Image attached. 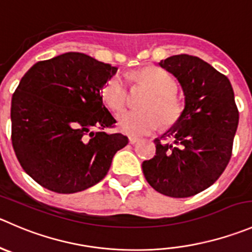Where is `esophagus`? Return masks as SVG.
<instances>
[{"label":"esophagus","mask_w":252,"mask_h":252,"mask_svg":"<svg viewBox=\"0 0 252 252\" xmlns=\"http://www.w3.org/2000/svg\"><path fill=\"white\" fill-rule=\"evenodd\" d=\"M139 141V139L138 138H135V136H129V143L130 144H136Z\"/></svg>","instance_id":"1"}]
</instances>
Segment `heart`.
Returning <instances> with one entry per match:
<instances>
[{"label": "heart", "instance_id": "heart-1", "mask_svg": "<svg viewBox=\"0 0 252 252\" xmlns=\"http://www.w3.org/2000/svg\"><path fill=\"white\" fill-rule=\"evenodd\" d=\"M135 84L145 85L153 91L146 99V111H126L118 117L122 130L131 136L148 135L158 130L162 126L176 123L182 114V103L175 94L177 84L175 77L158 67L149 66L131 75ZM104 103L114 113L123 111L128 102V85L121 75L112 76L102 90ZM163 117H161L160 116Z\"/></svg>", "mask_w": 252, "mask_h": 252}]
</instances>
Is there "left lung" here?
Instances as JSON below:
<instances>
[{"label": "left lung", "instance_id": "left-lung-1", "mask_svg": "<svg viewBox=\"0 0 252 252\" xmlns=\"http://www.w3.org/2000/svg\"><path fill=\"white\" fill-rule=\"evenodd\" d=\"M158 65L180 82L185 109L162 136L173 144L155 139L156 155L141 166L155 191L186 198L211 187L228 166L239 111L228 77L202 59L181 54Z\"/></svg>", "mask_w": 252, "mask_h": 252}]
</instances>
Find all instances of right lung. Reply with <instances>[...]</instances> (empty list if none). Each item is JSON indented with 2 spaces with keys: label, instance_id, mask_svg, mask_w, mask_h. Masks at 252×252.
<instances>
[{
  "label": "right lung",
  "instance_id": "1",
  "mask_svg": "<svg viewBox=\"0 0 252 252\" xmlns=\"http://www.w3.org/2000/svg\"><path fill=\"white\" fill-rule=\"evenodd\" d=\"M117 72L82 53L38 61L24 74L12 96V145L23 170L56 193L92 187L128 144L108 134L116 119L101 90Z\"/></svg>",
  "mask_w": 252,
  "mask_h": 252
}]
</instances>
